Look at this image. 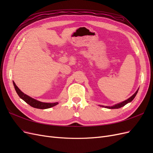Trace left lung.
Wrapping results in <instances>:
<instances>
[{"instance_id":"1","label":"left lung","mask_w":153,"mask_h":153,"mask_svg":"<svg viewBox=\"0 0 153 153\" xmlns=\"http://www.w3.org/2000/svg\"><path fill=\"white\" fill-rule=\"evenodd\" d=\"M138 89H137V91L134 93L130 98H129L128 99H127L126 100H125L124 101H123V102L121 103H117V104H115L113 106H103V105H99L100 106H102V107H105V108H109V109H115V108H121L123 107V106H124V105H126L127 103H130L131 101L135 98V97L136 96L137 92H138Z\"/></svg>"}]
</instances>
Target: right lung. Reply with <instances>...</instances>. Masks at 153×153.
Instances as JSON below:
<instances>
[{"label": "right lung", "instance_id": "obj_1", "mask_svg": "<svg viewBox=\"0 0 153 153\" xmlns=\"http://www.w3.org/2000/svg\"><path fill=\"white\" fill-rule=\"evenodd\" d=\"M13 83L14 87H15L16 93L18 94V96H19L20 98L24 101H25L27 104H29L30 106H32V107L36 108H39V109H47V108L52 107V106H54L55 105H57V104H59L58 102L44 103V102H41V101H39L38 100H36L34 98H31V97H30L29 96L24 94V92L21 91L19 88H18L15 84V82L13 81Z\"/></svg>", "mask_w": 153, "mask_h": 153}]
</instances>
